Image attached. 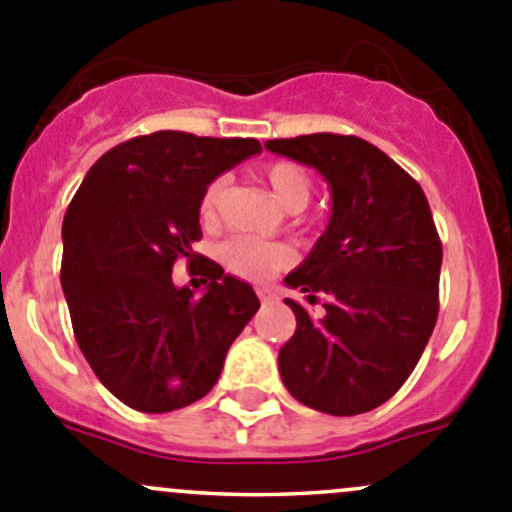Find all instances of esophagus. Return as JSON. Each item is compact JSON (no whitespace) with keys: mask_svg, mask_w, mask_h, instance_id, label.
Returning <instances> with one entry per match:
<instances>
[{"mask_svg":"<svg viewBox=\"0 0 512 512\" xmlns=\"http://www.w3.org/2000/svg\"><path fill=\"white\" fill-rule=\"evenodd\" d=\"M257 297H260L262 304H267V302H272V299H275V292H272L270 287H257Z\"/></svg>","mask_w":512,"mask_h":512,"instance_id":"obj_1","label":"esophagus"}]
</instances>
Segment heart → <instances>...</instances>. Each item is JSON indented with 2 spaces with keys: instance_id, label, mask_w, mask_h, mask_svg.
Instances as JSON below:
<instances>
[{
  "instance_id": "heart-1",
  "label": "heart",
  "mask_w": 512,
  "mask_h": 512,
  "mask_svg": "<svg viewBox=\"0 0 512 512\" xmlns=\"http://www.w3.org/2000/svg\"><path fill=\"white\" fill-rule=\"evenodd\" d=\"M262 183L270 188L272 198L287 210H302L312 198V178L302 165L292 160H272L260 170ZM225 195V178L210 180L208 188L203 190L198 203V213L203 223H215L220 215ZM220 260L232 275L245 277L252 282L270 280L275 272L285 270L292 265L294 252L282 242L260 240V237L237 235L230 237L220 247Z\"/></svg>"
}]
</instances>
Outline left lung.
Here are the masks:
<instances>
[{"label": "left lung", "mask_w": 512, "mask_h": 512, "mask_svg": "<svg viewBox=\"0 0 512 512\" xmlns=\"http://www.w3.org/2000/svg\"><path fill=\"white\" fill-rule=\"evenodd\" d=\"M267 151L312 165L332 188V220L285 282L324 314L297 317L280 349L287 391L314 411L356 416L389 401L438 319L443 247L421 185L369 141L339 133L275 138Z\"/></svg>", "instance_id": "left-lung-1"}]
</instances>
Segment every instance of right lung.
Masks as SVG:
<instances>
[{
    "instance_id": "right-lung-1",
    "label": "right lung",
    "mask_w": 512,
    "mask_h": 512,
    "mask_svg": "<svg viewBox=\"0 0 512 512\" xmlns=\"http://www.w3.org/2000/svg\"><path fill=\"white\" fill-rule=\"evenodd\" d=\"M255 138L183 131L136 136L91 165L64 215L61 287L71 327L103 386L131 409L165 414L203 399L260 309L255 289L193 252L210 180L260 153ZM185 256L211 285H172Z\"/></svg>"
}]
</instances>
